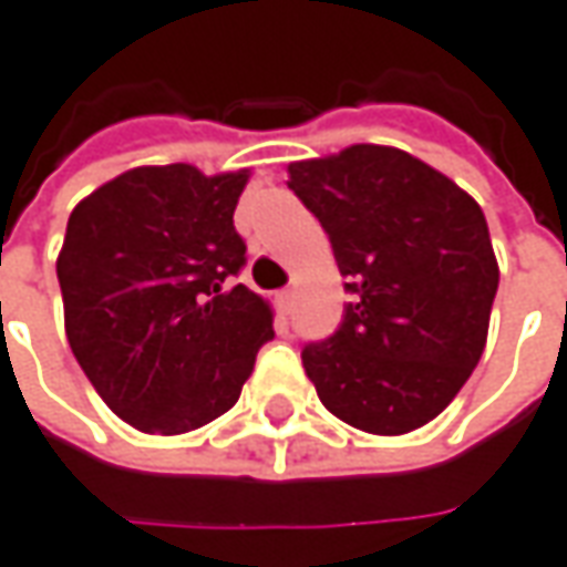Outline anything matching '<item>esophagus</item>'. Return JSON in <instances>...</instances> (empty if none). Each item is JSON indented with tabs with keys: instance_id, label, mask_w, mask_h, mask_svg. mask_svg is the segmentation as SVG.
Instances as JSON below:
<instances>
[{
	"instance_id": "1",
	"label": "esophagus",
	"mask_w": 567,
	"mask_h": 567,
	"mask_svg": "<svg viewBox=\"0 0 567 567\" xmlns=\"http://www.w3.org/2000/svg\"><path fill=\"white\" fill-rule=\"evenodd\" d=\"M293 302H296L293 287H287V290H280V293H277V306H280L284 312H290V309H293Z\"/></svg>"
}]
</instances>
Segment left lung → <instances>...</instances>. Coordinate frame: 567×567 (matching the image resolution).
I'll use <instances>...</instances> for the list:
<instances>
[{"mask_svg": "<svg viewBox=\"0 0 567 567\" xmlns=\"http://www.w3.org/2000/svg\"><path fill=\"white\" fill-rule=\"evenodd\" d=\"M353 302L302 365L321 403L372 435L435 420L483 357L498 290L483 207L406 151L353 144L290 164Z\"/></svg>", "mask_w": 567, "mask_h": 567, "instance_id": "1", "label": "left lung"}]
</instances>
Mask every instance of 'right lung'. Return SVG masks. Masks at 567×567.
<instances>
[{
	"label": "right lung",
	"instance_id": "right-lung-1",
	"mask_svg": "<svg viewBox=\"0 0 567 567\" xmlns=\"http://www.w3.org/2000/svg\"><path fill=\"white\" fill-rule=\"evenodd\" d=\"M249 169L135 166L78 202L55 261L65 334L103 403L151 435H183L239 401L271 306L233 210Z\"/></svg>",
	"mask_w": 567,
	"mask_h": 567
}]
</instances>
